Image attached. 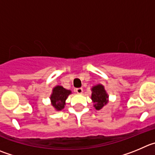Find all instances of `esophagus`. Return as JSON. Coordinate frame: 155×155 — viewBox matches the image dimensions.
<instances>
[{"label": "esophagus", "instance_id": "1", "mask_svg": "<svg viewBox=\"0 0 155 155\" xmlns=\"http://www.w3.org/2000/svg\"><path fill=\"white\" fill-rule=\"evenodd\" d=\"M76 92L78 94H81L83 92V89H82V88H77V89H76Z\"/></svg>", "mask_w": 155, "mask_h": 155}]
</instances>
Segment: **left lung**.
Listing matches in <instances>:
<instances>
[{"label": "left lung", "mask_w": 155, "mask_h": 155, "mask_svg": "<svg viewBox=\"0 0 155 155\" xmlns=\"http://www.w3.org/2000/svg\"><path fill=\"white\" fill-rule=\"evenodd\" d=\"M92 99L95 103L94 106L95 108L99 110L105 105H106L108 101V95L106 94L104 86L102 85H98V86H94L92 89Z\"/></svg>", "instance_id": "8db88e82"}]
</instances>
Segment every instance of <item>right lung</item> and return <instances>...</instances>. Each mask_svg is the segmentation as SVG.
Returning <instances> with one entry per match:
<instances>
[{
    "mask_svg": "<svg viewBox=\"0 0 155 155\" xmlns=\"http://www.w3.org/2000/svg\"><path fill=\"white\" fill-rule=\"evenodd\" d=\"M71 93V91L64 89L63 86H56L53 89V93L51 95L52 105L56 110H62L66 105L65 101L67 99L68 95Z\"/></svg>",
    "mask_w": 155,
    "mask_h": 155,
    "instance_id": "add662e5",
    "label": "right lung"
}]
</instances>
